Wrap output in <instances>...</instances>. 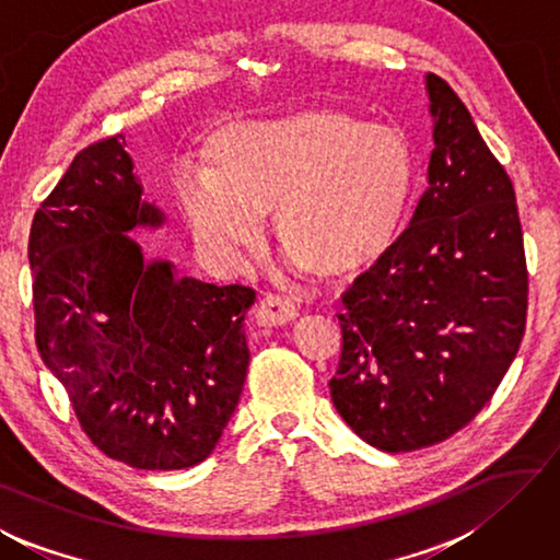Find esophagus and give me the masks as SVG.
Returning a JSON list of instances; mask_svg holds the SVG:
<instances>
[{
  "mask_svg": "<svg viewBox=\"0 0 560 560\" xmlns=\"http://www.w3.org/2000/svg\"><path fill=\"white\" fill-rule=\"evenodd\" d=\"M296 318V303L281 293H269L257 306V323L259 325H287Z\"/></svg>",
  "mask_w": 560,
  "mask_h": 560,
  "instance_id": "obj_1",
  "label": "esophagus"
}]
</instances>
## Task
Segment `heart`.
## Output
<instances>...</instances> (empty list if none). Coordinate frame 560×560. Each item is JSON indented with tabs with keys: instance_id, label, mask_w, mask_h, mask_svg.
Listing matches in <instances>:
<instances>
[{
	"instance_id": "obj_1",
	"label": "heart",
	"mask_w": 560,
	"mask_h": 560,
	"mask_svg": "<svg viewBox=\"0 0 560 560\" xmlns=\"http://www.w3.org/2000/svg\"><path fill=\"white\" fill-rule=\"evenodd\" d=\"M416 188L409 137L340 109H306L220 131L208 171L174 180L190 235L218 267L245 269L261 220L293 261L323 279L370 269L399 240Z\"/></svg>"
}]
</instances>
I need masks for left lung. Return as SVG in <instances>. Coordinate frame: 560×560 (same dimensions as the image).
Masks as SVG:
<instances>
[{
  "mask_svg": "<svg viewBox=\"0 0 560 560\" xmlns=\"http://www.w3.org/2000/svg\"><path fill=\"white\" fill-rule=\"evenodd\" d=\"M429 188L386 257L342 293L332 404L386 453L451 439L492 399L520 350L528 271L512 178L443 78Z\"/></svg>",
  "mask_w": 560,
  "mask_h": 560,
  "instance_id": "obj_1",
  "label": "left lung"
}]
</instances>
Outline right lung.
I'll list each match as a JSON object with an SVG mask.
<instances>
[{
  "instance_id": "right-lung-1",
  "label": "right lung",
  "mask_w": 560,
  "mask_h": 560,
  "mask_svg": "<svg viewBox=\"0 0 560 560\" xmlns=\"http://www.w3.org/2000/svg\"><path fill=\"white\" fill-rule=\"evenodd\" d=\"M139 225H161V212L141 202L125 137L78 151L28 235L36 348L97 451L183 470L215 451L237 409L257 291L144 261L127 237Z\"/></svg>"
}]
</instances>
